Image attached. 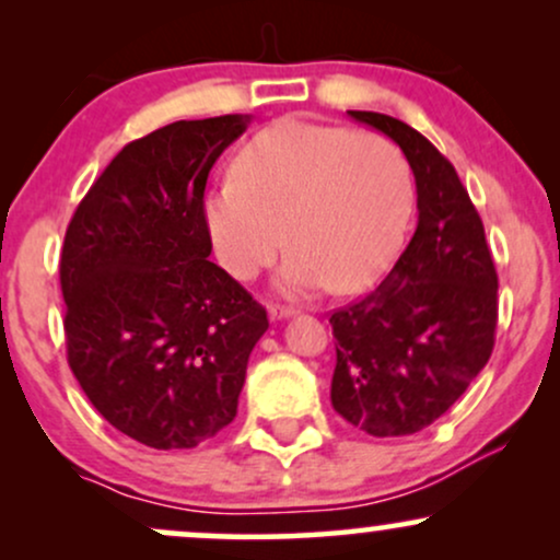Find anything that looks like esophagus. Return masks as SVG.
Here are the masks:
<instances>
[{"instance_id": "34e87169", "label": "esophagus", "mask_w": 560, "mask_h": 560, "mask_svg": "<svg viewBox=\"0 0 560 560\" xmlns=\"http://www.w3.org/2000/svg\"><path fill=\"white\" fill-rule=\"evenodd\" d=\"M268 316H271V320H287V318L294 316V307L271 305V307H268Z\"/></svg>"}]
</instances>
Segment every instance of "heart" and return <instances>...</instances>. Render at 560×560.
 I'll return each mask as SVG.
<instances>
[{
  "mask_svg": "<svg viewBox=\"0 0 560 560\" xmlns=\"http://www.w3.org/2000/svg\"><path fill=\"white\" fill-rule=\"evenodd\" d=\"M408 210V163L387 137L305 120L258 133L236 158V178L202 199L215 258L234 279H255L281 244L292 247L276 273L287 298L355 292L376 279Z\"/></svg>",
  "mask_w": 560,
  "mask_h": 560,
  "instance_id": "b5f03b06",
  "label": "heart"
}]
</instances>
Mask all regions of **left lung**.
<instances>
[{
    "label": "left lung",
    "instance_id": "1",
    "mask_svg": "<svg viewBox=\"0 0 560 560\" xmlns=\"http://www.w3.org/2000/svg\"><path fill=\"white\" fill-rule=\"evenodd\" d=\"M347 115L400 147L419 223L387 279L329 318L331 405L365 434L405 436L440 419L490 361L498 273L477 208L432 141L389 115Z\"/></svg>",
    "mask_w": 560,
    "mask_h": 560
}]
</instances>
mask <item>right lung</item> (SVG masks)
<instances>
[{"instance_id": "1", "label": "right lung", "mask_w": 560, "mask_h": 560, "mask_svg": "<svg viewBox=\"0 0 560 560\" xmlns=\"http://www.w3.org/2000/svg\"><path fill=\"white\" fill-rule=\"evenodd\" d=\"M249 115L176 120L126 144L66 231L68 363L118 432L155 450L210 440L236 416L266 311L208 260V173Z\"/></svg>"}]
</instances>
